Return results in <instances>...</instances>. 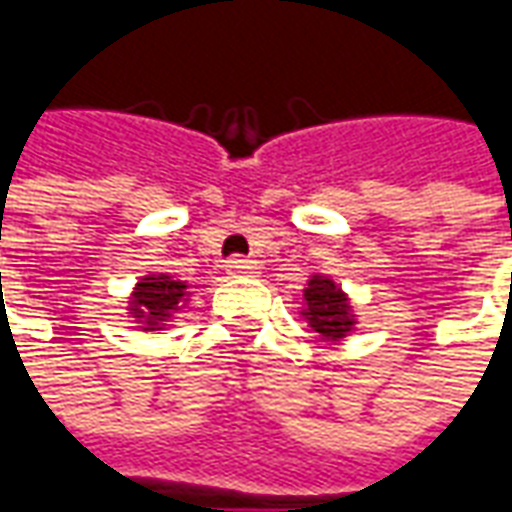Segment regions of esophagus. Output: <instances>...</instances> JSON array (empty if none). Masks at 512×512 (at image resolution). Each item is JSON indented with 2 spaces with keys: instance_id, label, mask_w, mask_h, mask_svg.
<instances>
[{
  "instance_id": "obj_1",
  "label": "esophagus",
  "mask_w": 512,
  "mask_h": 512,
  "mask_svg": "<svg viewBox=\"0 0 512 512\" xmlns=\"http://www.w3.org/2000/svg\"><path fill=\"white\" fill-rule=\"evenodd\" d=\"M257 263L255 260H246V257H230L227 260V274L233 277H249V274H257Z\"/></svg>"
}]
</instances>
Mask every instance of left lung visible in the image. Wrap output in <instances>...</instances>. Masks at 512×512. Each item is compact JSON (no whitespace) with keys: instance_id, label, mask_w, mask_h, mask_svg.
I'll return each mask as SVG.
<instances>
[{"instance_id":"obj_1","label":"left lung","mask_w":512,"mask_h":512,"mask_svg":"<svg viewBox=\"0 0 512 512\" xmlns=\"http://www.w3.org/2000/svg\"><path fill=\"white\" fill-rule=\"evenodd\" d=\"M301 315L307 318L315 332L323 340H343L354 332L356 315L351 310V301L345 296L334 279L323 274H312L307 288H304V310Z\"/></svg>"}]
</instances>
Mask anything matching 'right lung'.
I'll list each match as a JSON object with an SVG mask.
<instances>
[{"label":"right lung","mask_w":512,"mask_h":512,"mask_svg":"<svg viewBox=\"0 0 512 512\" xmlns=\"http://www.w3.org/2000/svg\"><path fill=\"white\" fill-rule=\"evenodd\" d=\"M189 301V285L172 279L169 274H147L145 279L136 282L134 293H131V318L142 323L145 332H156L164 329L167 321L175 312Z\"/></svg>","instance_id":"obj_1"}]
</instances>
